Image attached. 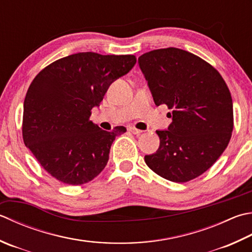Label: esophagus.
Here are the masks:
<instances>
[{"label":"esophagus","instance_id":"obj_1","mask_svg":"<svg viewBox=\"0 0 252 252\" xmlns=\"http://www.w3.org/2000/svg\"><path fill=\"white\" fill-rule=\"evenodd\" d=\"M129 131H130L131 133H133V134H136V135H139V134H141V133H142L141 130L135 129V127H133V126H130V127H129Z\"/></svg>","mask_w":252,"mask_h":252}]
</instances>
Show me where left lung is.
<instances>
[{"label": "left lung", "mask_w": 252, "mask_h": 252, "mask_svg": "<svg viewBox=\"0 0 252 252\" xmlns=\"http://www.w3.org/2000/svg\"><path fill=\"white\" fill-rule=\"evenodd\" d=\"M156 106L167 105L172 121L157 130L160 144L145 155L157 175L174 182L199 177L220 158L234 127L233 100L215 68L178 48L158 49L139 58Z\"/></svg>", "instance_id": "1"}]
</instances>
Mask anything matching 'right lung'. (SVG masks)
<instances>
[{"instance_id":"obj_1","label":"right lung","mask_w":252,"mask_h":252,"mask_svg":"<svg viewBox=\"0 0 252 252\" xmlns=\"http://www.w3.org/2000/svg\"><path fill=\"white\" fill-rule=\"evenodd\" d=\"M134 56L81 52L51 63L33 78L24 101L23 139L44 170L66 185L86 184L105 168L113 141L90 121L108 88L135 65Z\"/></svg>"}]
</instances>
